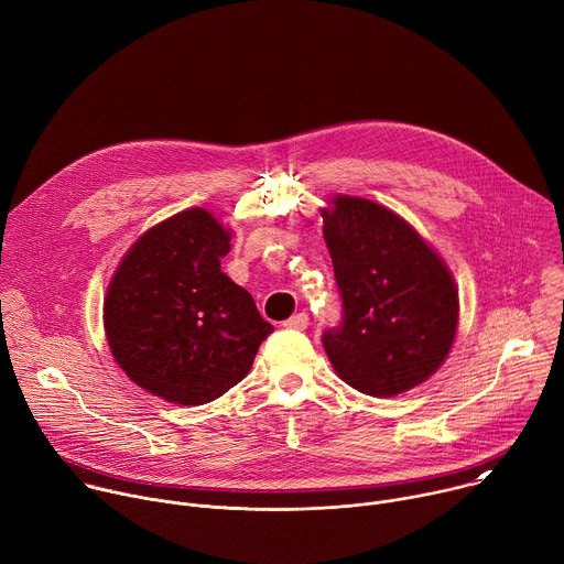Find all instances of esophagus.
Here are the masks:
<instances>
[{"label": "esophagus", "mask_w": 564, "mask_h": 564, "mask_svg": "<svg viewBox=\"0 0 564 564\" xmlns=\"http://www.w3.org/2000/svg\"><path fill=\"white\" fill-rule=\"evenodd\" d=\"M283 326H285V328H292V330H305V328L310 326V316H307L305 312H299V314L290 316Z\"/></svg>", "instance_id": "obj_1"}]
</instances>
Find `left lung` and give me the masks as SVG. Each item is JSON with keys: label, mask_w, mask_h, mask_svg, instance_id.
<instances>
[{"label": "left lung", "mask_w": 564, "mask_h": 564, "mask_svg": "<svg viewBox=\"0 0 564 564\" xmlns=\"http://www.w3.org/2000/svg\"><path fill=\"white\" fill-rule=\"evenodd\" d=\"M321 216L344 307L321 339L333 368L372 397L420 386L457 333L451 270L411 223L375 200L335 196Z\"/></svg>", "instance_id": "obj_1"}]
</instances>
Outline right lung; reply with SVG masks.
<instances>
[{"label":"right lung","instance_id":"right-lung-1","mask_svg":"<svg viewBox=\"0 0 564 564\" xmlns=\"http://www.w3.org/2000/svg\"><path fill=\"white\" fill-rule=\"evenodd\" d=\"M229 229L192 207L147 229L105 299L113 359L147 392L200 406L243 379L274 330L252 294L220 272Z\"/></svg>","mask_w":564,"mask_h":564}]
</instances>
